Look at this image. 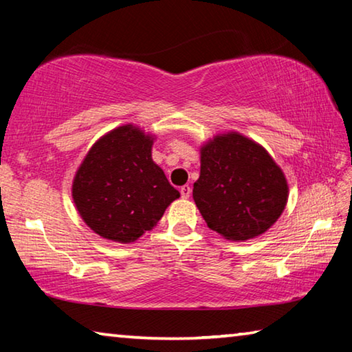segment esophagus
<instances>
[{
	"instance_id": "1",
	"label": "esophagus",
	"mask_w": 352,
	"mask_h": 352,
	"mask_svg": "<svg viewBox=\"0 0 352 352\" xmlns=\"http://www.w3.org/2000/svg\"><path fill=\"white\" fill-rule=\"evenodd\" d=\"M180 194H182L183 199H189L190 197V188L188 186V184H186V186H182L180 188Z\"/></svg>"
}]
</instances>
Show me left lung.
Returning <instances> with one entry per match:
<instances>
[{"label":"left lung","instance_id":"left-lung-1","mask_svg":"<svg viewBox=\"0 0 352 352\" xmlns=\"http://www.w3.org/2000/svg\"><path fill=\"white\" fill-rule=\"evenodd\" d=\"M192 197L212 231L243 242L264 234L276 222L287 204L289 186L264 147L228 132L200 147V177Z\"/></svg>","mask_w":352,"mask_h":352}]
</instances>
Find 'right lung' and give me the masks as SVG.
<instances>
[{
  "instance_id": "right-lung-1",
  "label": "right lung",
  "mask_w": 352,
  "mask_h": 352,
  "mask_svg": "<svg viewBox=\"0 0 352 352\" xmlns=\"http://www.w3.org/2000/svg\"><path fill=\"white\" fill-rule=\"evenodd\" d=\"M153 135L126 124L94 142L73 180L74 205L94 233L130 243L157 226L180 192L152 160Z\"/></svg>"
}]
</instances>
